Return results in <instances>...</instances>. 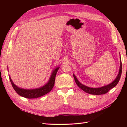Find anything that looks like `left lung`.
<instances>
[{"mask_svg":"<svg viewBox=\"0 0 127 127\" xmlns=\"http://www.w3.org/2000/svg\"><path fill=\"white\" fill-rule=\"evenodd\" d=\"M121 73H122V63H121V60H120V70H119V74L118 75L116 79H115L112 83L109 84V85L104 86L103 87H99V88H91V87L84 85L78 81V79L76 77L75 75H74V79L75 80V82L77 85V86L80 88H81V89L83 90L84 92H86V93L88 94H93V95H102V94H106L111 89H112V88H113L117 85L119 80L120 79Z\"/></svg>","mask_w":127,"mask_h":127,"instance_id":"8db88e82","label":"left lung"}]
</instances>
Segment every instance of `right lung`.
Wrapping results in <instances>:
<instances>
[{
	"label": "right lung",
	"mask_w": 127,
	"mask_h": 127,
	"mask_svg": "<svg viewBox=\"0 0 127 127\" xmlns=\"http://www.w3.org/2000/svg\"><path fill=\"white\" fill-rule=\"evenodd\" d=\"M59 67L56 68L53 71L52 75L50 77L48 83L43 86L39 88H36V89L33 90H24L22 88H19L17 86H16L13 83V81L11 80L10 77H9V79L10 83L12 85V86L14 90L16 91V93L20 95L21 96L27 98H38L41 96H42L48 93L49 92H50L52 89V88L54 86L55 78L57 74V72L58 70Z\"/></svg>",
	"instance_id": "right-lung-1"
}]
</instances>
